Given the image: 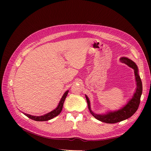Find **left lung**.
I'll list each match as a JSON object with an SVG mask.
<instances>
[{"mask_svg": "<svg viewBox=\"0 0 151 151\" xmlns=\"http://www.w3.org/2000/svg\"><path fill=\"white\" fill-rule=\"evenodd\" d=\"M120 61L125 63L130 67L134 70V77L137 82V89L133 97L128 101L124 107L121 109L114 111H109L106 114H98L94 113L91 108V104L89 98L86 95V99L88 102V108L91 114L97 120L108 124H114L119 122L124 121L130 117L135 113L139 105L140 99L142 91V85L140 76L138 74V67L133 61L127 58L122 57L120 58Z\"/></svg>", "mask_w": 151, "mask_h": 151, "instance_id": "left-lung-1", "label": "left lung"}]
</instances>
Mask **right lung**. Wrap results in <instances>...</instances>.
<instances>
[{
  "mask_svg": "<svg viewBox=\"0 0 151 151\" xmlns=\"http://www.w3.org/2000/svg\"><path fill=\"white\" fill-rule=\"evenodd\" d=\"M69 91H67L63 95L62 97L61 98L59 103V105L58 106V107L55 108V109H54L52 111L47 113L43 116H32L26 113H23L25 116H26L27 117H28L29 118L31 119L36 121H49L51 119L54 118V117L58 116L60 112L62 111V107L63 105V103H64V101L65 100V98L67 96V94L68 93Z\"/></svg>",
  "mask_w": 151,
  "mask_h": 151,
  "instance_id": "1",
  "label": "right lung"
}]
</instances>
